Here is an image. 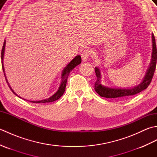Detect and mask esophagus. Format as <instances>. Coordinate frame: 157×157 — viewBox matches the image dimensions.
<instances>
[{
	"mask_svg": "<svg viewBox=\"0 0 157 157\" xmlns=\"http://www.w3.org/2000/svg\"><path fill=\"white\" fill-rule=\"evenodd\" d=\"M90 55V52L88 51H84L81 54L82 61H86L88 59Z\"/></svg>",
	"mask_w": 157,
	"mask_h": 157,
	"instance_id": "obj_1",
	"label": "esophagus"
}]
</instances>
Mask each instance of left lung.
<instances>
[{
	"mask_svg": "<svg viewBox=\"0 0 157 157\" xmlns=\"http://www.w3.org/2000/svg\"><path fill=\"white\" fill-rule=\"evenodd\" d=\"M152 52L151 63L149 68L147 70L146 75L140 84L129 88H111L104 86L101 84V71L98 67H95V73L96 75V82L94 84V90L98 94L102 96L108 98H128L138 94L140 92L148 88L151 84L152 79L154 75L156 66L157 60V51L154 34H152Z\"/></svg>",
	"mask_w": 157,
	"mask_h": 157,
	"instance_id": "1",
	"label": "left lung"
}]
</instances>
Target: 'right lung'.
Segmentation results:
<instances>
[{
	"label": "right lung",
	"instance_id": "1",
	"mask_svg": "<svg viewBox=\"0 0 157 157\" xmlns=\"http://www.w3.org/2000/svg\"><path fill=\"white\" fill-rule=\"evenodd\" d=\"M5 44H6V40H5L4 44H3V46L2 48V51H1V63H2V67L3 72H4V75L5 77L6 83L8 84V86L9 88L11 89V90L13 92V94H15L16 96H17V94L13 90V89L11 88V86H10L9 82L7 81V79L6 78L5 73V69H4V65H3V58H4V53H5ZM82 62V59L81 56L79 55L76 56L73 59L72 61L70 62L69 64L65 67V68L63 69V73H62V77H61V85L59 86V88L55 94H53L51 97L47 98V99H44V100H42V101H30L33 103H46V102H51L53 101H55L56 100H58L61 97V96L63 94L65 90V87H66V84H67V80L68 76L69 75L70 72L73 68H75L77 65H78L79 64H80ZM19 98H21L20 96H19Z\"/></svg>",
	"mask_w": 157,
	"mask_h": 157
}]
</instances>
